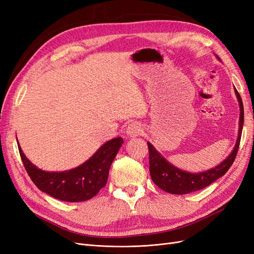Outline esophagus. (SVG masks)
Listing matches in <instances>:
<instances>
[{
    "label": "esophagus",
    "instance_id": "34e87169",
    "mask_svg": "<svg viewBox=\"0 0 254 254\" xmlns=\"http://www.w3.org/2000/svg\"><path fill=\"white\" fill-rule=\"evenodd\" d=\"M143 131V128L141 127V126L137 123H132L130 125H128V127H127V135L129 137V138H134V137H138L142 134Z\"/></svg>",
    "mask_w": 254,
    "mask_h": 254
}]
</instances>
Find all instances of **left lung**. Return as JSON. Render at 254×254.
Masks as SVG:
<instances>
[{
  "mask_svg": "<svg viewBox=\"0 0 254 254\" xmlns=\"http://www.w3.org/2000/svg\"><path fill=\"white\" fill-rule=\"evenodd\" d=\"M235 91L240 105L238 139L232 153L215 168L207 170L205 172L195 173V174L194 173L185 172L183 170L176 168L175 166L171 165L149 142L147 143L149 149L150 176L154 184H156V186H158L159 189L173 194L190 193L192 191L203 190L206 186L210 185L211 183L223 176L225 173L229 171L237 156L244 124V108L242 99L240 97L239 92L236 88Z\"/></svg>",
  "mask_w": 254,
  "mask_h": 254,
  "instance_id": "1",
  "label": "left lung"
}]
</instances>
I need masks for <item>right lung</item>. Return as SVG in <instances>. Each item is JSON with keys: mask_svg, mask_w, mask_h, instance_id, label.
<instances>
[{"mask_svg": "<svg viewBox=\"0 0 254 254\" xmlns=\"http://www.w3.org/2000/svg\"><path fill=\"white\" fill-rule=\"evenodd\" d=\"M123 143L120 137L106 142L84 164L64 172L38 169L23 154L19 144L18 150L26 172L40 190L61 201L76 203L93 197L106 185L111 164Z\"/></svg>", "mask_w": 254, "mask_h": 254, "instance_id": "obj_1", "label": "right lung"}]
</instances>
